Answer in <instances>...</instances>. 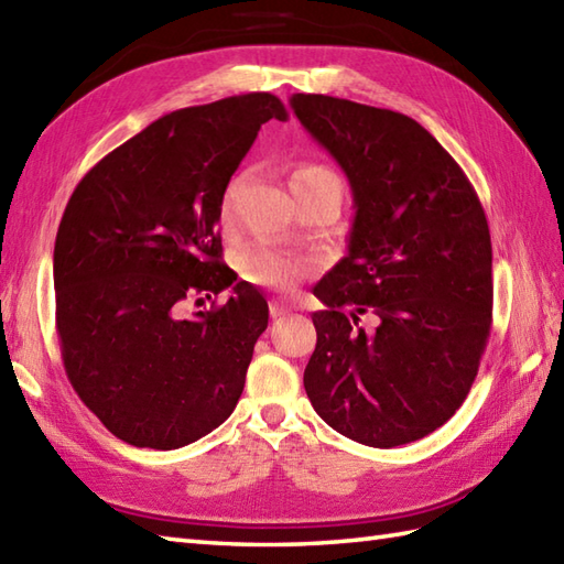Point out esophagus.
<instances>
[{
  "label": "esophagus",
  "instance_id": "1",
  "mask_svg": "<svg viewBox=\"0 0 564 564\" xmlns=\"http://www.w3.org/2000/svg\"><path fill=\"white\" fill-rule=\"evenodd\" d=\"M269 310H271V317L273 319H279V317H285L291 313V307H285L283 303H279V301H273L271 305H269Z\"/></svg>",
  "mask_w": 564,
  "mask_h": 564
}]
</instances>
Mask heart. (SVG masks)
Instances as JSON below:
<instances>
[{"mask_svg":"<svg viewBox=\"0 0 564 564\" xmlns=\"http://www.w3.org/2000/svg\"><path fill=\"white\" fill-rule=\"evenodd\" d=\"M239 184L235 182L227 188L225 200H223V230L230 235L235 227V198H237ZM291 188L293 196L301 198L307 194H317V191H339V178L332 170L322 164H301L291 174ZM235 269L242 275L247 283L263 285V289H273L281 293L295 291L297 283H303L307 275H313L317 263L313 257L301 254V251H285L267 242H249L237 249L235 254Z\"/></svg>","mask_w":564,"mask_h":564,"instance_id":"1","label":"heart"}]
</instances>
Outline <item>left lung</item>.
<instances>
[{"label": "left lung", "mask_w": 564, "mask_h": 564, "mask_svg": "<svg viewBox=\"0 0 564 564\" xmlns=\"http://www.w3.org/2000/svg\"><path fill=\"white\" fill-rule=\"evenodd\" d=\"M293 111L349 176V254L315 285V412L346 438L402 446L470 392L492 329V239L473 184L414 118L325 94ZM370 316L373 328L362 325Z\"/></svg>", "instance_id": "obj_1"}]
</instances>
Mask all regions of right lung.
Wrapping results in <instances>:
<instances>
[{
    "instance_id": "right-lung-1",
    "label": "right lung",
    "mask_w": 564,
    "mask_h": 564,
    "mask_svg": "<svg viewBox=\"0 0 564 564\" xmlns=\"http://www.w3.org/2000/svg\"><path fill=\"white\" fill-rule=\"evenodd\" d=\"M289 111L269 91L162 116L82 176L57 227L55 325L65 373L113 436L172 451L237 406L261 293L223 261V196L259 128ZM235 282L223 306L186 318Z\"/></svg>"
}]
</instances>
